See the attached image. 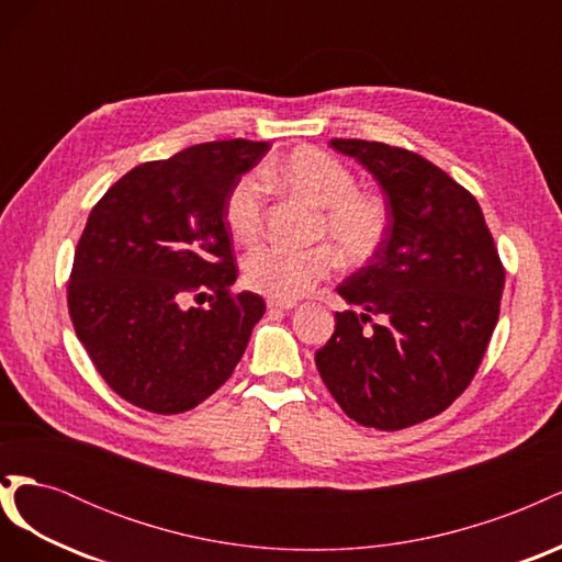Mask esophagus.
I'll list each match as a JSON object with an SVG mask.
<instances>
[{
  "label": "esophagus",
  "instance_id": "1",
  "mask_svg": "<svg viewBox=\"0 0 562 562\" xmlns=\"http://www.w3.org/2000/svg\"><path fill=\"white\" fill-rule=\"evenodd\" d=\"M267 307H269V310H279V312H291V310L297 307V304H295V302H283V300H274V297H271V300H267Z\"/></svg>",
  "mask_w": 562,
  "mask_h": 562
}]
</instances>
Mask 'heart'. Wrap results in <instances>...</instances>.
I'll return each mask as SVG.
<instances>
[{"instance_id":"obj_1","label":"heart","mask_w":562,"mask_h":562,"mask_svg":"<svg viewBox=\"0 0 562 562\" xmlns=\"http://www.w3.org/2000/svg\"><path fill=\"white\" fill-rule=\"evenodd\" d=\"M265 178L279 180L318 209L316 234L333 241L347 262L361 265L382 248L389 232L386 203L375 192L356 190L353 173L339 159L316 147H300L279 166L267 168ZM265 206L267 190L258 176H248L232 187L225 220L236 241L248 244L262 232ZM334 249L328 244L310 248L258 246L246 255L244 281L255 293L283 302L300 300L333 274L337 267Z\"/></svg>"}]
</instances>
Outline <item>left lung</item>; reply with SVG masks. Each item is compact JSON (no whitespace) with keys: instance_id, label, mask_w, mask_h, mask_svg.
<instances>
[{"instance_id":"left-lung-1","label":"left lung","mask_w":562,"mask_h":562,"mask_svg":"<svg viewBox=\"0 0 562 562\" xmlns=\"http://www.w3.org/2000/svg\"><path fill=\"white\" fill-rule=\"evenodd\" d=\"M382 187V248L337 285L361 312H337L316 368L339 407L363 427L396 431L462 394L499 318L504 267L483 211L462 184L415 151L335 138ZM381 318L372 329L364 323Z\"/></svg>"}]
</instances>
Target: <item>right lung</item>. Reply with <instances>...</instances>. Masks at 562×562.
Listing matches in <instances>:
<instances>
[{
	"label": "right lung",
	"instance_id": "add662e5",
	"mask_svg": "<svg viewBox=\"0 0 562 562\" xmlns=\"http://www.w3.org/2000/svg\"><path fill=\"white\" fill-rule=\"evenodd\" d=\"M267 143L215 140L135 166L100 199L75 250L67 307L95 370L157 415L192 411L223 386L265 314L232 295L225 203ZM210 297L206 311L192 301Z\"/></svg>",
	"mask_w": 562,
	"mask_h": 562
}]
</instances>
